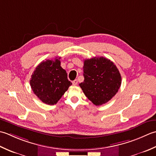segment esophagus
<instances>
[{"instance_id": "1", "label": "esophagus", "mask_w": 156, "mask_h": 156, "mask_svg": "<svg viewBox=\"0 0 156 156\" xmlns=\"http://www.w3.org/2000/svg\"><path fill=\"white\" fill-rule=\"evenodd\" d=\"M72 83L73 85H77L78 84V81L77 80V79H75V80H74L72 82Z\"/></svg>"}]
</instances>
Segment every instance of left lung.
I'll use <instances>...</instances> for the list:
<instances>
[{
	"instance_id": "1",
	"label": "left lung",
	"mask_w": 156,
	"mask_h": 156,
	"mask_svg": "<svg viewBox=\"0 0 156 156\" xmlns=\"http://www.w3.org/2000/svg\"><path fill=\"white\" fill-rule=\"evenodd\" d=\"M83 82L79 86L96 106L107 103L115 96L121 85V76L116 66L104 57L84 60Z\"/></svg>"
}]
</instances>
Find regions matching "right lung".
<instances>
[{
  "label": "right lung",
  "instance_id": "obj_1",
  "mask_svg": "<svg viewBox=\"0 0 156 156\" xmlns=\"http://www.w3.org/2000/svg\"><path fill=\"white\" fill-rule=\"evenodd\" d=\"M60 57H56L55 60H44L31 76L30 82L34 93L46 104H56L72 85L60 66Z\"/></svg>",
  "mask_w": 156,
  "mask_h": 156
}]
</instances>
